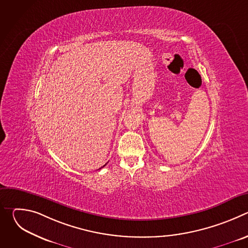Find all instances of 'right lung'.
<instances>
[{
    "label": "right lung",
    "mask_w": 248,
    "mask_h": 248,
    "mask_svg": "<svg viewBox=\"0 0 248 248\" xmlns=\"http://www.w3.org/2000/svg\"><path fill=\"white\" fill-rule=\"evenodd\" d=\"M104 166H105V165H104ZM104 166H103V167H104Z\"/></svg>",
    "instance_id": "add662e5"
}]
</instances>
